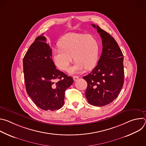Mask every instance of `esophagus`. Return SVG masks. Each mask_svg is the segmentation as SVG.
Instances as JSON below:
<instances>
[{"label": "esophagus", "instance_id": "34e87169", "mask_svg": "<svg viewBox=\"0 0 146 146\" xmlns=\"http://www.w3.org/2000/svg\"><path fill=\"white\" fill-rule=\"evenodd\" d=\"M73 80H74V81H77V80H78L79 77H78V76H74L73 77Z\"/></svg>", "mask_w": 146, "mask_h": 146}]
</instances>
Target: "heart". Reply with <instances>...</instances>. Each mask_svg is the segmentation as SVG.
<instances>
[{
	"label": "heart",
	"instance_id": "heart-1",
	"mask_svg": "<svg viewBox=\"0 0 146 146\" xmlns=\"http://www.w3.org/2000/svg\"><path fill=\"white\" fill-rule=\"evenodd\" d=\"M58 46L59 48L52 51V59L60 70H69L73 56L76 62L70 70L71 73L91 69L97 63L99 45L92 35L69 33L60 39Z\"/></svg>",
	"mask_w": 146,
	"mask_h": 146
}]
</instances>
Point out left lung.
<instances>
[{"mask_svg":"<svg viewBox=\"0 0 146 146\" xmlns=\"http://www.w3.org/2000/svg\"><path fill=\"white\" fill-rule=\"evenodd\" d=\"M96 28L102 40V53L98 65L88 75L86 96L88 102L96 106L108 105L116 99L124 82L123 54L115 39L99 26Z\"/></svg>","mask_w":146,"mask_h":146,"instance_id":"obj_1","label":"left lung"}]
</instances>
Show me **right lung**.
I'll use <instances>...</instances> for the list:
<instances>
[{
	"mask_svg": "<svg viewBox=\"0 0 146 146\" xmlns=\"http://www.w3.org/2000/svg\"><path fill=\"white\" fill-rule=\"evenodd\" d=\"M26 90L35 105L44 110H55L64 105L65 92L73 78L56 69L52 50L46 37L38 36L23 59Z\"/></svg>",
	"mask_w": 146,
	"mask_h": 146,
	"instance_id": "obj_1",
	"label": "right lung"
}]
</instances>
